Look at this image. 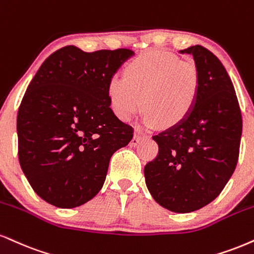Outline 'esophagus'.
Wrapping results in <instances>:
<instances>
[{
	"label": "esophagus",
	"mask_w": 254,
	"mask_h": 254,
	"mask_svg": "<svg viewBox=\"0 0 254 254\" xmlns=\"http://www.w3.org/2000/svg\"><path fill=\"white\" fill-rule=\"evenodd\" d=\"M142 139H143V136L140 135V133L136 132V133H135V136H133V138L131 139L130 145H131V146H136V145H138L139 143H140V140H142Z\"/></svg>",
	"instance_id": "1"
}]
</instances>
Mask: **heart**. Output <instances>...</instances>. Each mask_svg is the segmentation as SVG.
Wrapping results in <instances>:
<instances>
[{"instance_id":"1","label":"heart","mask_w":254,"mask_h":254,"mask_svg":"<svg viewBox=\"0 0 254 254\" xmlns=\"http://www.w3.org/2000/svg\"><path fill=\"white\" fill-rule=\"evenodd\" d=\"M201 91V75L190 60L170 53L149 52L132 60L125 77L110 78L108 94L116 116L129 121L143 108L144 123L173 127L190 115Z\"/></svg>"}]
</instances>
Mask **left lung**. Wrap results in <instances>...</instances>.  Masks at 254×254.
I'll use <instances>...</instances> for the list:
<instances>
[{
  "mask_svg": "<svg viewBox=\"0 0 254 254\" xmlns=\"http://www.w3.org/2000/svg\"><path fill=\"white\" fill-rule=\"evenodd\" d=\"M193 56L201 91L181 124L152 138L158 155L144 167L145 183L157 203L175 213L197 210L219 196L239 158L243 119L230 75L200 45L180 52Z\"/></svg>",
  "mask_w": 254,
  "mask_h": 254,
  "instance_id": "1",
  "label": "left lung"
}]
</instances>
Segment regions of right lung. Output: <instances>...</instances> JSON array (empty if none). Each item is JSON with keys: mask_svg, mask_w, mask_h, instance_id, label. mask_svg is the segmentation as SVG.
Here are the masks:
<instances>
[{"mask_svg": "<svg viewBox=\"0 0 254 254\" xmlns=\"http://www.w3.org/2000/svg\"><path fill=\"white\" fill-rule=\"evenodd\" d=\"M133 54L66 46L30 81L17 112L19 161L46 202L73 208L90 201L103 187L114 152L132 139V127L110 108L108 84Z\"/></svg>", "mask_w": 254, "mask_h": 254, "instance_id": "1", "label": "right lung"}]
</instances>
